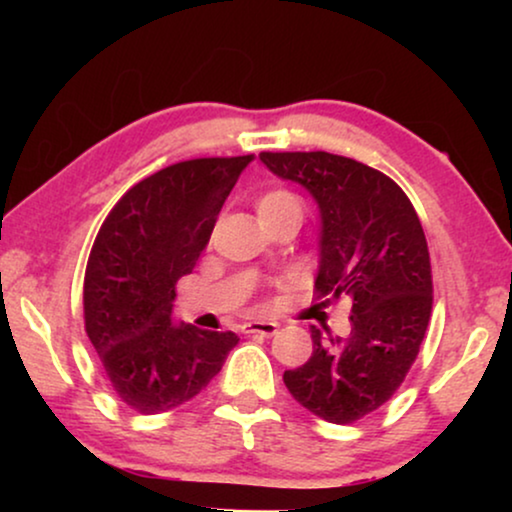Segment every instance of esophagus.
<instances>
[{
  "mask_svg": "<svg viewBox=\"0 0 512 512\" xmlns=\"http://www.w3.org/2000/svg\"><path fill=\"white\" fill-rule=\"evenodd\" d=\"M242 328L244 333H258L270 338V335H275L279 331V324H275V321H249V324H244Z\"/></svg>",
  "mask_w": 512,
  "mask_h": 512,
  "instance_id": "1",
  "label": "esophagus"
}]
</instances>
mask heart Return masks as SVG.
I'll return each mask as SVG.
<instances>
[{"mask_svg":"<svg viewBox=\"0 0 512 512\" xmlns=\"http://www.w3.org/2000/svg\"><path fill=\"white\" fill-rule=\"evenodd\" d=\"M291 209H300V202L286 188H270V191H265L256 198V214L261 223L275 219V216L284 212H291Z\"/></svg>","mask_w":512,"mask_h":512,"instance_id":"heart-1","label":"heart"}]
</instances>
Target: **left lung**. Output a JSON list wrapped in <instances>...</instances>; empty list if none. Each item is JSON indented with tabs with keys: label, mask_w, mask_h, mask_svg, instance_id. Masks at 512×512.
Returning <instances> with one entry per match:
<instances>
[{
	"label": "left lung",
	"mask_w": 512,
	"mask_h": 512,
	"mask_svg": "<svg viewBox=\"0 0 512 512\" xmlns=\"http://www.w3.org/2000/svg\"><path fill=\"white\" fill-rule=\"evenodd\" d=\"M258 158L317 202V296L352 300V333L338 338L312 326V356L286 370L284 384L312 415L352 424L394 396L429 326L433 282L422 223L401 186L359 160L326 151Z\"/></svg>",
	"instance_id": "obj_1"
}]
</instances>
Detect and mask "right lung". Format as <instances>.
Segmentation results:
<instances>
[{
  "label": "right lung",
  "mask_w": 512,
  "mask_h": 512,
  "mask_svg": "<svg viewBox=\"0 0 512 512\" xmlns=\"http://www.w3.org/2000/svg\"><path fill=\"white\" fill-rule=\"evenodd\" d=\"M254 156L195 158L130 188L104 219L83 279L86 333L125 405L158 415L219 373L235 333L174 324V286L191 275L216 216Z\"/></svg>",
  "instance_id": "right-lung-1"
}]
</instances>
